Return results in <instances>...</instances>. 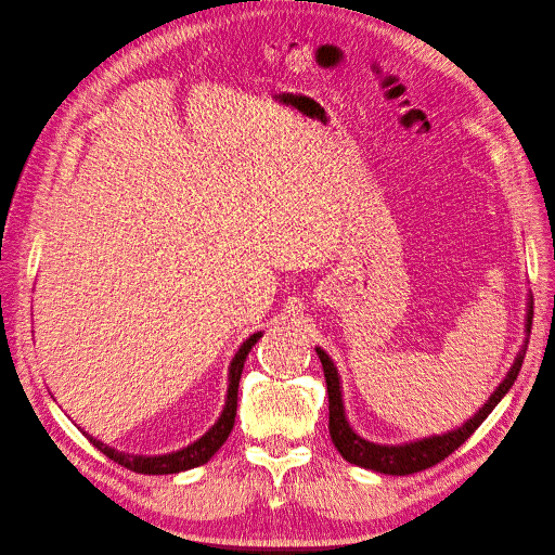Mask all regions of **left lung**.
Masks as SVG:
<instances>
[{"label": "left lung", "mask_w": 555, "mask_h": 555, "mask_svg": "<svg viewBox=\"0 0 555 555\" xmlns=\"http://www.w3.org/2000/svg\"><path fill=\"white\" fill-rule=\"evenodd\" d=\"M526 326H528V333H530L532 312L528 314ZM317 357H319V361H322L324 377H326V389H328L331 440H333L335 449L340 451V456L349 463L367 467V469H375V473H382V475H414V473H422V469H428L433 465H438L440 461H444L447 456H451V453L456 451L469 438V435H473L483 424V418L493 412V408L502 400V396H505L512 389L514 379L518 377L520 365H524L526 347L516 357L505 382L498 386V391H493L489 402H486V405L473 418H469V422L463 428L451 430L447 435H438V438H428V440L402 444V447H382V444L365 442V440L359 438L354 430L349 428L347 418H345L343 398H340L338 371H335V365H333V361L328 359L324 349H317Z\"/></svg>", "instance_id": "left-lung-1"}]
</instances>
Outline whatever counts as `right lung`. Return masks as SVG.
I'll use <instances>...</instances> for the list:
<instances>
[{"mask_svg":"<svg viewBox=\"0 0 555 555\" xmlns=\"http://www.w3.org/2000/svg\"><path fill=\"white\" fill-rule=\"evenodd\" d=\"M261 338V333H255L249 335V338L243 343V347L238 349L236 359L231 361V371H229V393H227V405H224V412L222 416L217 418V424L204 435V438L196 440L194 444L184 447L176 453H166V456H129V453H122V451H115L111 447H106L104 442H99L94 438H90V442L106 453V456L111 461H115L117 465H122L127 469H131V473H139V475H176V473H182V469H192V467H198L208 463L215 451L220 449L229 433L233 428V422H236V410H238V382H241V375H243V365H245V359L249 354V349L255 347V343Z\"/></svg>","mask_w":555,"mask_h":555,"instance_id":"right-lung-1","label":"right lung"}]
</instances>
